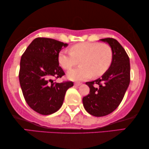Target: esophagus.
Listing matches in <instances>:
<instances>
[{
  "label": "esophagus",
  "mask_w": 149,
  "mask_h": 149,
  "mask_svg": "<svg viewBox=\"0 0 149 149\" xmlns=\"http://www.w3.org/2000/svg\"><path fill=\"white\" fill-rule=\"evenodd\" d=\"M81 85V83H79V82H76L74 83V85L75 86H79V85Z\"/></svg>",
  "instance_id": "obj_1"
}]
</instances>
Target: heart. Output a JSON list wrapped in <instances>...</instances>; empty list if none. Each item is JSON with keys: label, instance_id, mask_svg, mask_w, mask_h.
<instances>
[{"label": "heart", "instance_id": "obj_1", "mask_svg": "<svg viewBox=\"0 0 149 149\" xmlns=\"http://www.w3.org/2000/svg\"><path fill=\"white\" fill-rule=\"evenodd\" d=\"M58 60L60 66L66 70L77 66L80 61L81 66L69 71L68 77L71 80L82 81L104 74L113 63V52L108 44L79 42L70 47V53H59Z\"/></svg>", "mask_w": 149, "mask_h": 149}]
</instances>
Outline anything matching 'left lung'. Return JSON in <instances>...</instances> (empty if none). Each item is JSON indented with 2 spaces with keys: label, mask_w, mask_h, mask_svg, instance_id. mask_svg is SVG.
Instances as JSON below:
<instances>
[{
  "label": "left lung",
  "mask_w": 149,
  "mask_h": 149,
  "mask_svg": "<svg viewBox=\"0 0 149 149\" xmlns=\"http://www.w3.org/2000/svg\"><path fill=\"white\" fill-rule=\"evenodd\" d=\"M113 52V60L109 70L96 80L86 82L89 93L83 97V104L87 113L95 117L109 115L119 107L130 82V58L117 40L106 38Z\"/></svg>",
  "instance_id": "8db88e82"
}]
</instances>
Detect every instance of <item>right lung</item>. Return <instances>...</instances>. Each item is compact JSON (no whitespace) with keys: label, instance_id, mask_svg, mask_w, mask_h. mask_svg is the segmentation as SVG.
Masks as SVG:
<instances>
[{"label":"right lung","instance_id":"add662e5","mask_svg":"<svg viewBox=\"0 0 149 149\" xmlns=\"http://www.w3.org/2000/svg\"><path fill=\"white\" fill-rule=\"evenodd\" d=\"M68 44L49 38L32 40L22 56L19 80L28 106L36 113L48 115L62 107L72 81L55 82L65 73L59 66L58 54Z\"/></svg>","mask_w":149,"mask_h":149}]
</instances>
